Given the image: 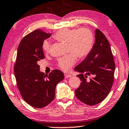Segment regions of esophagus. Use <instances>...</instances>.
Wrapping results in <instances>:
<instances>
[{
  "label": "esophagus",
  "instance_id": "esophagus-1",
  "mask_svg": "<svg viewBox=\"0 0 129 129\" xmlns=\"http://www.w3.org/2000/svg\"><path fill=\"white\" fill-rule=\"evenodd\" d=\"M64 75H65V79L69 78V77H72V75H70V74H67V73H65V74Z\"/></svg>",
  "mask_w": 129,
  "mask_h": 129
}]
</instances>
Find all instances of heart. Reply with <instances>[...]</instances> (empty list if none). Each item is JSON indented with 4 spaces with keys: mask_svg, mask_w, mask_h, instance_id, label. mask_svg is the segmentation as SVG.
Returning <instances> with one entry per match:
<instances>
[{
    "mask_svg": "<svg viewBox=\"0 0 129 129\" xmlns=\"http://www.w3.org/2000/svg\"><path fill=\"white\" fill-rule=\"evenodd\" d=\"M58 41L67 44L69 52L72 54L62 57L58 60V67L65 71L71 69L76 62V56L79 58H84L89 54L92 49L94 36L90 30L87 28L79 29L64 28L58 30L54 36ZM50 44L45 40L43 43V49L46 52L50 50Z\"/></svg>",
    "mask_w": 129,
    "mask_h": 129,
    "instance_id": "1",
    "label": "heart"
}]
</instances>
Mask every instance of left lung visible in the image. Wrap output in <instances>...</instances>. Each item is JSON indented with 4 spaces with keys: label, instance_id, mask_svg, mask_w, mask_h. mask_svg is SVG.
<instances>
[{
    "label": "left lung",
    "instance_id": "1",
    "mask_svg": "<svg viewBox=\"0 0 129 129\" xmlns=\"http://www.w3.org/2000/svg\"><path fill=\"white\" fill-rule=\"evenodd\" d=\"M91 51L75 68L81 83L75 91L76 96L85 105H98L109 95L114 81L115 62L107 38L99 29L95 31ZM91 75L93 78L86 77Z\"/></svg>",
    "mask_w": 129,
    "mask_h": 129
}]
</instances>
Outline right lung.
I'll return each mask as SVG.
<instances>
[{
    "label": "right lung",
    "instance_id": "right-lung-1",
    "mask_svg": "<svg viewBox=\"0 0 129 129\" xmlns=\"http://www.w3.org/2000/svg\"><path fill=\"white\" fill-rule=\"evenodd\" d=\"M51 36V33L36 30L24 37L18 46L14 66L17 86L22 98L37 109L53 101L57 84L64 78V73L58 69L45 75L38 64V61L45 58L43 43Z\"/></svg>",
    "mask_w": 129,
    "mask_h": 129
}]
</instances>
